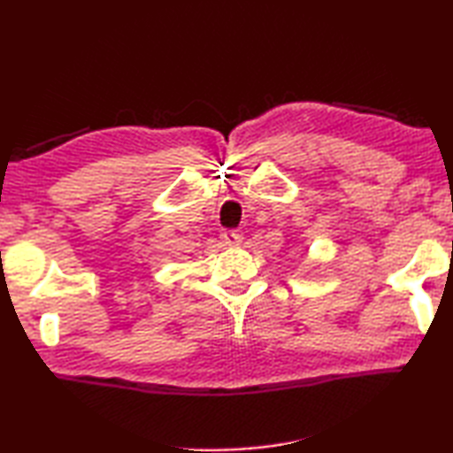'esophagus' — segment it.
Instances as JSON below:
<instances>
[{
  "label": "esophagus",
  "instance_id": "esophagus-1",
  "mask_svg": "<svg viewBox=\"0 0 453 453\" xmlns=\"http://www.w3.org/2000/svg\"><path fill=\"white\" fill-rule=\"evenodd\" d=\"M242 237V232H237V229H226V232L221 234V240L226 243H240Z\"/></svg>",
  "mask_w": 453,
  "mask_h": 453
}]
</instances>
